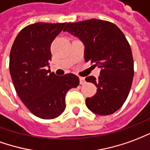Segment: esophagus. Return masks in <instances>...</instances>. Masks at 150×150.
Returning <instances> with one entry per match:
<instances>
[{
  "instance_id": "1",
  "label": "esophagus",
  "mask_w": 150,
  "mask_h": 150,
  "mask_svg": "<svg viewBox=\"0 0 150 150\" xmlns=\"http://www.w3.org/2000/svg\"><path fill=\"white\" fill-rule=\"evenodd\" d=\"M79 79H80V84H81V85H84V84H86V80H85V77H81Z\"/></svg>"
}]
</instances>
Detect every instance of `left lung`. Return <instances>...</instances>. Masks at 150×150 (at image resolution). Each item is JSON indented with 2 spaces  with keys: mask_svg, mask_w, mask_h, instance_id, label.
<instances>
[{
  "mask_svg": "<svg viewBox=\"0 0 150 150\" xmlns=\"http://www.w3.org/2000/svg\"><path fill=\"white\" fill-rule=\"evenodd\" d=\"M64 30L83 43L85 60L101 69L98 79L86 78L98 88L86 99L87 107L100 115L115 112L128 98L134 74L131 47L124 33L113 23L95 18L69 22Z\"/></svg>",
  "mask_w": 150,
  "mask_h": 150,
  "instance_id": "8db88e82",
  "label": "left lung"
}]
</instances>
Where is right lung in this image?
Listing matches in <instances>:
<instances>
[{
  "label": "right lung",
  "mask_w": 150,
  "mask_h": 150,
  "mask_svg": "<svg viewBox=\"0 0 150 150\" xmlns=\"http://www.w3.org/2000/svg\"><path fill=\"white\" fill-rule=\"evenodd\" d=\"M65 24L37 22L26 26L10 51L9 72L16 92L31 113L44 120L63 113L66 93L80 81L73 73L57 76L50 70L51 44Z\"/></svg>",
  "instance_id": "1"
}]
</instances>
